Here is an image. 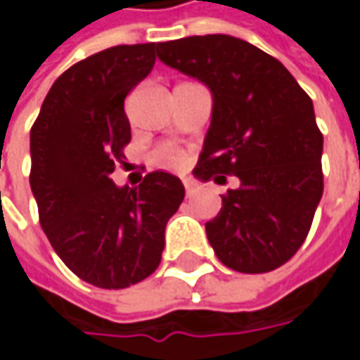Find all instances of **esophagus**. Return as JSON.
I'll return each instance as SVG.
<instances>
[{
  "label": "esophagus",
  "mask_w": 360,
  "mask_h": 360,
  "mask_svg": "<svg viewBox=\"0 0 360 360\" xmlns=\"http://www.w3.org/2000/svg\"><path fill=\"white\" fill-rule=\"evenodd\" d=\"M184 188H186V194L188 196H194V194H196V192H198V184H196V182H192V180H184Z\"/></svg>",
  "instance_id": "34e87169"
}]
</instances>
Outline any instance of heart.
Here are the masks:
<instances>
[{
  "mask_svg": "<svg viewBox=\"0 0 360 360\" xmlns=\"http://www.w3.org/2000/svg\"><path fill=\"white\" fill-rule=\"evenodd\" d=\"M152 162L160 168L180 170L184 166V152L172 144H162L152 152Z\"/></svg>",
  "mask_w": 360,
  "mask_h": 360,
  "instance_id": "1",
  "label": "heart"
}]
</instances>
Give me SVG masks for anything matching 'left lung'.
Wrapping results in <instances>:
<instances>
[{
  "instance_id": "obj_1",
  "label": "left lung",
  "mask_w": 360,
  "mask_h": 360,
  "mask_svg": "<svg viewBox=\"0 0 360 360\" xmlns=\"http://www.w3.org/2000/svg\"><path fill=\"white\" fill-rule=\"evenodd\" d=\"M156 51L214 98L194 174L218 184L240 180L206 222L218 260L246 274L283 266L302 246L323 196V134L309 94L276 58L232 35L162 41Z\"/></svg>"
}]
</instances>
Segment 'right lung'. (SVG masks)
Instances as JSON below:
<instances>
[{"label": "right lung", "mask_w": 360, "mask_h": 360, "mask_svg": "<svg viewBox=\"0 0 360 360\" xmlns=\"http://www.w3.org/2000/svg\"><path fill=\"white\" fill-rule=\"evenodd\" d=\"M156 62V44L114 46L74 63L48 91L30 134L39 224L63 264L100 288H126L158 269L182 182L150 172L136 188L110 178L130 144L126 96Z\"/></svg>", "instance_id": "1"}]
</instances>
